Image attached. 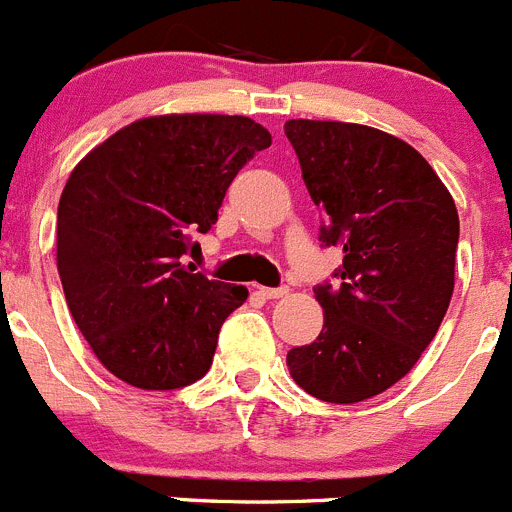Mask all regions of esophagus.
<instances>
[{"instance_id":"obj_1","label":"esophagus","mask_w":512,"mask_h":512,"mask_svg":"<svg viewBox=\"0 0 512 512\" xmlns=\"http://www.w3.org/2000/svg\"><path fill=\"white\" fill-rule=\"evenodd\" d=\"M287 292V287H259V295H264L266 300H279V297H284Z\"/></svg>"}]
</instances>
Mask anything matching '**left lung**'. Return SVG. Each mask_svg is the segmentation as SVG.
I'll list each match as a JSON object with an SVG mask.
<instances>
[{"instance_id": "8db88e82", "label": "left lung", "mask_w": 512, "mask_h": 512, "mask_svg": "<svg viewBox=\"0 0 512 512\" xmlns=\"http://www.w3.org/2000/svg\"><path fill=\"white\" fill-rule=\"evenodd\" d=\"M284 133L323 212L320 241L343 248L336 287H315L323 330L289 351V374L318 400H369L413 369L449 310L456 205L395 135L330 120H287Z\"/></svg>"}]
</instances>
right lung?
Listing matches in <instances>:
<instances>
[{
  "instance_id": "add662e5",
  "label": "right lung",
  "mask_w": 512,
  "mask_h": 512,
  "mask_svg": "<svg viewBox=\"0 0 512 512\" xmlns=\"http://www.w3.org/2000/svg\"><path fill=\"white\" fill-rule=\"evenodd\" d=\"M271 146L241 115L130 122L71 171L58 202L63 295L97 359L140 390H179L207 374L246 287L184 266L194 233L217 223L235 174Z\"/></svg>"
}]
</instances>
